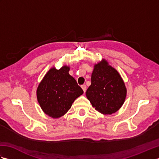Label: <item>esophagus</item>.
<instances>
[{
  "instance_id": "1",
  "label": "esophagus",
  "mask_w": 159,
  "mask_h": 159,
  "mask_svg": "<svg viewBox=\"0 0 159 159\" xmlns=\"http://www.w3.org/2000/svg\"><path fill=\"white\" fill-rule=\"evenodd\" d=\"M81 87H82V89H83V92H86V89H87V86H86L85 85H83L81 86Z\"/></svg>"
}]
</instances>
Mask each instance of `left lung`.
Listing matches in <instances>:
<instances>
[{
  "instance_id": "1",
  "label": "left lung",
  "mask_w": 159,
  "mask_h": 159,
  "mask_svg": "<svg viewBox=\"0 0 159 159\" xmlns=\"http://www.w3.org/2000/svg\"><path fill=\"white\" fill-rule=\"evenodd\" d=\"M86 96L96 111L110 115L116 113L123 104L126 89L117 70L104 60L94 66L92 84Z\"/></svg>"
}]
</instances>
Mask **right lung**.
I'll list each match as a JSON object with an SVG mask.
<instances>
[{"label":"right lung","mask_w":159,"mask_h":159,"mask_svg":"<svg viewBox=\"0 0 159 159\" xmlns=\"http://www.w3.org/2000/svg\"><path fill=\"white\" fill-rule=\"evenodd\" d=\"M70 67L63 66L60 70L50 69L37 90L38 100L46 115L53 118L67 113L83 91L68 72Z\"/></svg>","instance_id":"1"}]
</instances>
